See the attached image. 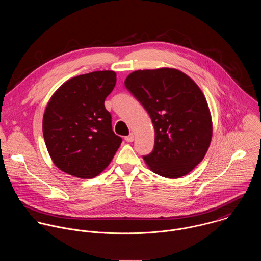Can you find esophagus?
Returning a JSON list of instances; mask_svg holds the SVG:
<instances>
[{
  "label": "esophagus",
  "mask_w": 261,
  "mask_h": 261,
  "mask_svg": "<svg viewBox=\"0 0 261 261\" xmlns=\"http://www.w3.org/2000/svg\"><path fill=\"white\" fill-rule=\"evenodd\" d=\"M124 140H125V142H127V143H132V142L134 141V135H133V134H130L129 136L125 137V138H124Z\"/></svg>",
  "instance_id": "1"
}]
</instances>
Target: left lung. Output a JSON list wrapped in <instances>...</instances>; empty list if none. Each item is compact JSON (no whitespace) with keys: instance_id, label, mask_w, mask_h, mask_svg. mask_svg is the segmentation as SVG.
<instances>
[{"instance_id":"1","label":"left lung","mask_w":261,"mask_h":261,"mask_svg":"<svg viewBox=\"0 0 261 261\" xmlns=\"http://www.w3.org/2000/svg\"><path fill=\"white\" fill-rule=\"evenodd\" d=\"M154 126V147L143 155L149 169L165 178L190 173L205 156L212 138L206 98L188 75L173 68L138 70L124 80Z\"/></svg>"}]
</instances>
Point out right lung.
Returning <instances> with one entry per match:
<instances>
[{
  "mask_svg": "<svg viewBox=\"0 0 261 261\" xmlns=\"http://www.w3.org/2000/svg\"><path fill=\"white\" fill-rule=\"evenodd\" d=\"M116 82L113 71L79 75L53 94L43 116L48 152L61 171L81 179L94 178L112 162L122 140L112 126L105 100Z\"/></svg>",
  "mask_w": 261,
  "mask_h": 261,
  "instance_id": "1",
  "label": "right lung"
}]
</instances>
